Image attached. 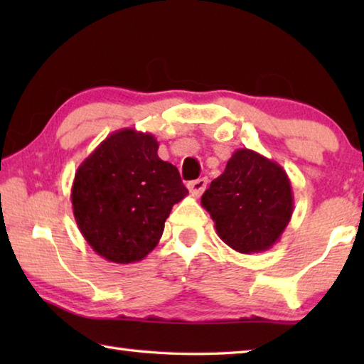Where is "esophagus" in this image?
<instances>
[{"label": "esophagus", "instance_id": "esophagus-1", "mask_svg": "<svg viewBox=\"0 0 364 364\" xmlns=\"http://www.w3.org/2000/svg\"><path fill=\"white\" fill-rule=\"evenodd\" d=\"M207 183H208L207 178H199V180L189 181V183H188V189H189V193L193 194V196H200V194L204 193V191H205V188H207Z\"/></svg>", "mask_w": 364, "mask_h": 364}]
</instances>
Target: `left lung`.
<instances>
[{
	"instance_id": "left-lung-1",
	"label": "left lung",
	"mask_w": 364,
	"mask_h": 364,
	"mask_svg": "<svg viewBox=\"0 0 364 364\" xmlns=\"http://www.w3.org/2000/svg\"><path fill=\"white\" fill-rule=\"evenodd\" d=\"M221 241L241 254L268 250L291 221L294 194L279 164L237 149L200 199Z\"/></svg>"
}]
</instances>
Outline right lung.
<instances>
[{
  "mask_svg": "<svg viewBox=\"0 0 364 364\" xmlns=\"http://www.w3.org/2000/svg\"><path fill=\"white\" fill-rule=\"evenodd\" d=\"M157 149L154 134L123 128L75 171L73 217L85 241L109 262L143 260L162 237L171 207L188 196L178 168Z\"/></svg>",
  "mask_w": 364,
  "mask_h": 364,
  "instance_id": "right-lung-1",
  "label": "right lung"
}]
</instances>
